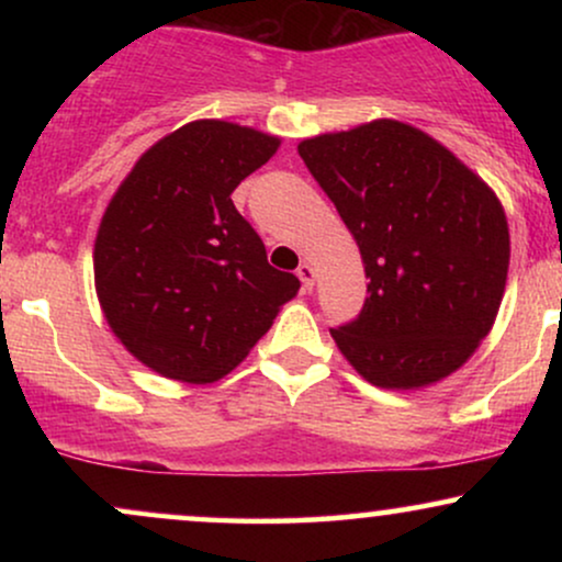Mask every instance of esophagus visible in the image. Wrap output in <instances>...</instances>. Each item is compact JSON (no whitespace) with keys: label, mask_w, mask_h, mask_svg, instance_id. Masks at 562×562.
<instances>
[{"label":"esophagus","mask_w":562,"mask_h":562,"mask_svg":"<svg viewBox=\"0 0 562 562\" xmlns=\"http://www.w3.org/2000/svg\"><path fill=\"white\" fill-rule=\"evenodd\" d=\"M299 280H301L303 290H312L314 288V267L308 261H303L301 267H299Z\"/></svg>","instance_id":"34e87169"}]
</instances>
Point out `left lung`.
<instances>
[{"label": "left lung", "mask_w": 562, "mask_h": 562, "mask_svg": "<svg viewBox=\"0 0 562 562\" xmlns=\"http://www.w3.org/2000/svg\"><path fill=\"white\" fill-rule=\"evenodd\" d=\"M299 156L359 245L367 301L330 335L380 389L451 375L492 330L509 267L494 190L441 142L378 119L303 139Z\"/></svg>", "instance_id": "left-lung-1"}]
</instances>
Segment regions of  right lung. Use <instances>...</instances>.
<instances>
[{
    "mask_svg": "<svg viewBox=\"0 0 562 562\" xmlns=\"http://www.w3.org/2000/svg\"><path fill=\"white\" fill-rule=\"evenodd\" d=\"M280 137L229 121L184 124L134 164L94 240L102 314L158 375L214 383L272 327L299 277L267 261L232 192Z\"/></svg>",
    "mask_w": 562,
    "mask_h": 562,
    "instance_id": "add662e5",
    "label": "right lung"
}]
</instances>
